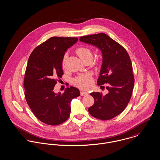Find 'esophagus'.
Returning <instances> with one entry per match:
<instances>
[{"mask_svg": "<svg viewBox=\"0 0 160 160\" xmlns=\"http://www.w3.org/2000/svg\"><path fill=\"white\" fill-rule=\"evenodd\" d=\"M80 94H81V96H86V95H87L88 93H87L86 92H84V91L81 90V92H80Z\"/></svg>", "mask_w": 160, "mask_h": 160, "instance_id": "34e87169", "label": "esophagus"}]
</instances>
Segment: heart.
Returning <instances> with one entry per match:
<instances>
[{"instance_id": "1", "label": "heart", "mask_w": 160, "mask_h": 160, "mask_svg": "<svg viewBox=\"0 0 160 160\" xmlns=\"http://www.w3.org/2000/svg\"><path fill=\"white\" fill-rule=\"evenodd\" d=\"M76 53L82 61L88 58L92 59L93 54L90 49L87 47H80L76 49ZM67 54H65L63 58V67H64L65 62L67 58ZM74 83L78 87L82 89H88L91 87L93 83V79L90 74L86 73L82 74L74 80Z\"/></svg>"}]
</instances>
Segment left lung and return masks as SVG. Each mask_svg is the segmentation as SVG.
<instances>
[{
	"label": "left lung",
	"mask_w": 160,
	"mask_h": 160,
	"mask_svg": "<svg viewBox=\"0 0 160 160\" xmlns=\"http://www.w3.org/2000/svg\"><path fill=\"white\" fill-rule=\"evenodd\" d=\"M81 42L97 48L102 64L97 84H107L108 93L92 92L95 102L88 110L92 116L110 120L123 111L130 100L134 87L131 59L125 49L104 33L81 37Z\"/></svg>",
	"instance_id": "obj_1"
}]
</instances>
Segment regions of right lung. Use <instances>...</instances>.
<instances>
[{
  "label": "right lung",
  "instance_id": "right-lung-1",
  "mask_svg": "<svg viewBox=\"0 0 160 160\" xmlns=\"http://www.w3.org/2000/svg\"><path fill=\"white\" fill-rule=\"evenodd\" d=\"M78 40L73 37H51L38 46L29 57L24 82L25 97L34 115L46 124L58 125L66 121L72 100L80 95L79 90L72 86L63 93L54 91L56 79L63 74L65 53Z\"/></svg>",
  "mask_w": 160,
  "mask_h": 160
}]
</instances>
